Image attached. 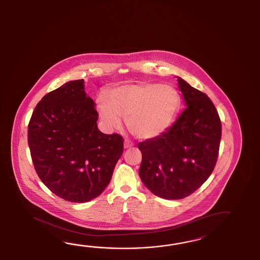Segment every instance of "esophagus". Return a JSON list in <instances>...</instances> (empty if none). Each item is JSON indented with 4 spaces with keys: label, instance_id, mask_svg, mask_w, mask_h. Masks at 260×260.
<instances>
[{
    "label": "esophagus",
    "instance_id": "1",
    "mask_svg": "<svg viewBox=\"0 0 260 260\" xmlns=\"http://www.w3.org/2000/svg\"><path fill=\"white\" fill-rule=\"evenodd\" d=\"M123 147L125 149H129V148H132L134 147L132 143L130 142L129 140H124V144H123Z\"/></svg>",
    "mask_w": 260,
    "mask_h": 260
}]
</instances>
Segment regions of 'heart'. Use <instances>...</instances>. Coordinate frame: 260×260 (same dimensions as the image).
Returning a JSON list of instances; mask_svg holds the SVG:
<instances>
[{"mask_svg":"<svg viewBox=\"0 0 260 260\" xmlns=\"http://www.w3.org/2000/svg\"><path fill=\"white\" fill-rule=\"evenodd\" d=\"M182 105L178 90L171 85L141 82L109 90L98 101V112L104 125L115 129L126 119L128 129L141 139H153L167 132Z\"/></svg>","mask_w":260,"mask_h":260,"instance_id":"1","label":"heart"}]
</instances>
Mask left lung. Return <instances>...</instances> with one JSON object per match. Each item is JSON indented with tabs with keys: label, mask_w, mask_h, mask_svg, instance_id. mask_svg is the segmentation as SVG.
I'll use <instances>...</instances> for the list:
<instances>
[{
	"label": "left lung",
	"mask_w": 260,
	"mask_h": 260,
	"mask_svg": "<svg viewBox=\"0 0 260 260\" xmlns=\"http://www.w3.org/2000/svg\"><path fill=\"white\" fill-rule=\"evenodd\" d=\"M177 80L185 110L167 132L138 146L141 181L164 199H184L208 180L221 138V122L210 99L181 77Z\"/></svg>",
	"instance_id": "1"
}]
</instances>
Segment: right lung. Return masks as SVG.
<instances>
[{
  "label": "right lung",
  "instance_id": "right-lung-1",
  "mask_svg": "<svg viewBox=\"0 0 260 260\" xmlns=\"http://www.w3.org/2000/svg\"><path fill=\"white\" fill-rule=\"evenodd\" d=\"M98 118L95 102L79 79L42 98L28 123V146L39 177L52 193L73 203L99 197L122 156V137L101 132Z\"/></svg>",
  "mask_w": 260,
  "mask_h": 260
}]
</instances>
